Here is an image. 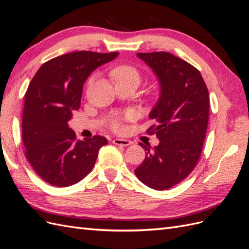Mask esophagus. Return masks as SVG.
I'll list each match as a JSON object with an SVG mask.
<instances>
[{
	"label": "esophagus",
	"instance_id": "obj_1",
	"mask_svg": "<svg viewBox=\"0 0 249 249\" xmlns=\"http://www.w3.org/2000/svg\"><path fill=\"white\" fill-rule=\"evenodd\" d=\"M113 143L116 145H123V146H129L132 145L133 142L131 140H127V139H123V138H116L113 140Z\"/></svg>",
	"mask_w": 249,
	"mask_h": 249
}]
</instances>
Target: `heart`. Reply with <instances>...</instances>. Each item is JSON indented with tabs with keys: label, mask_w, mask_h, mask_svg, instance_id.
Here are the masks:
<instances>
[{
	"label": "heart",
	"mask_w": 249,
	"mask_h": 249,
	"mask_svg": "<svg viewBox=\"0 0 249 249\" xmlns=\"http://www.w3.org/2000/svg\"><path fill=\"white\" fill-rule=\"evenodd\" d=\"M112 77L116 82L119 83H131L138 86L140 83V73L133 66L130 65H119L112 71ZM111 125L115 131H120L123 129V119L119 116H114L112 118Z\"/></svg>",
	"instance_id": "heart-1"
}]
</instances>
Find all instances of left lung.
<instances>
[{
    "mask_svg": "<svg viewBox=\"0 0 249 249\" xmlns=\"http://www.w3.org/2000/svg\"><path fill=\"white\" fill-rule=\"evenodd\" d=\"M159 82L160 95L148 117L160 143L145 148V159L135 169L141 182L166 190L182 182L196 165L206 138L210 99L199 71L166 52L138 53Z\"/></svg>",
    "mask_w": 249,
    "mask_h": 249,
    "instance_id": "left-lung-1",
    "label": "left lung"
}]
</instances>
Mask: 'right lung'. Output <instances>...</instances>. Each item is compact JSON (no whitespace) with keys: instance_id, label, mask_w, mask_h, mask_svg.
Wrapping results in <instances>:
<instances>
[{"instance_id":"obj_1","label":"right lung","mask_w":249,"mask_h":249,"mask_svg":"<svg viewBox=\"0 0 249 249\" xmlns=\"http://www.w3.org/2000/svg\"><path fill=\"white\" fill-rule=\"evenodd\" d=\"M118 53L80 51L56 57L37 71L25 95L22 142L30 164L43 180L57 187L80 182L91 171L108 140H76L67 124L81 105L83 85L93 71Z\"/></svg>"}]
</instances>
